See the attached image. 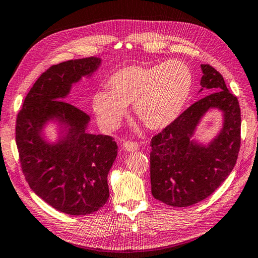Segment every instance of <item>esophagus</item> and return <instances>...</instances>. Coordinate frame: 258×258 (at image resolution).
<instances>
[{"label": "esophagus", "instance_id": "obj_1", "mask_svg": "<svg viewBox=\"0 0 258 258\" xmlns=\"http://www.w3.org/2000/svg\"><path fill=\"white\" fill-rule=\"evenodd\" d=\"M123 148L125 151L127 152H133V151H137L138 150V144L135 142H131V141H125L123 143Z\"/></svg>", "mask_w": 258, "mask_h": 258}]
</instances>
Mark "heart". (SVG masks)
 Returning a JSON list of instances; mask_svg holds the SVG:
<instances>
[{"instance_id":"heart-1","label":"heart","mask_w":258,"mask_h":258,"mask_svg":"<svg viewBox=\"0 0 258 258\" xmlns=\"http://www.w3.org/2000/svg\"><path fill=\"white\" fill-rule=\"evenodd\" d=\"M190 70L177 59L153 67L132 65L109 78L110 91L93 96V109L106 130H114L133 102L135 116L150 130H163L181 114L191 90Z\"/></svg>"}]
</instances>
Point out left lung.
Here are the masks:
<instances>
[{
    "mask_svg": "<svg viewBox=\"0 0 258 258\" xmlns=\"http://www.w3.org/2000/svg\"><path fill=\"white\" fill-rule=\"evenodd\" d=\"M201 86L210 95L194 102L150 143V178L153 198L170 207H190L207 199L230 175L240 149V107L223 77L209 64L201 65ZM223 111L219 134L208 145L192 140L210 109Z\"/></svg>",
    "mask_w": 258,
    "mask_h": 258,
    "instance_id": "obj_1",
    "label": "left lung"
}]
</instances>
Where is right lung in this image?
Returning a JSON list of instances; mask_svg holds the SVG:
<instances>
[{
  "label": "right lung",
  "instance_id": "obj_1",
  "mask_svg": "<svg viewBox=\"0 0 258 258\" xmlns=\"http://www.w3.org/2000/svg\"><path fill=\"white\" fill-rule=\"evenodd\" d=\"M100 63L87 57L50 67L37 79L17 116L16 142L26 180L51 208L70 215L96 212L109 199L107 176L117 144L109 135L88 133L90 117L64 101L72 84L91 77ZM51 120L62 134L55 144L42 135Z\"/></svg>",
  "mask_w": 258,
  "mask_h": 258
}]
</instances>
